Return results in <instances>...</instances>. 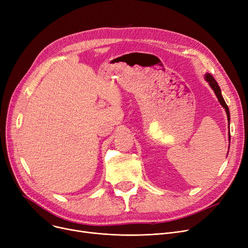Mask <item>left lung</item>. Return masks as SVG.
Instances as JSON below:
<instances>
[{
  "label": "left lung",
  "mask_w": 248,
  "mask_h": 248,
  "mask_svg": "<svg viewBox=\"0 0 248 248\" xmlns=\"http://www.w3.org/2000/svg\"><path fill=\"white\" fill-rule=\"evenodd\" d=\"M205 77H206V80H207L208 82H209L210 86H211L212 89L214 90V93H215V94H216V96H217L219 102L221 103V106H222V107L225 108V111H226V114H227V120H228V123H229V122H230L229 108H228L226 102L224 101V99H223V97H222V94H221V90H220V87H219L218 83H217L216 80L214 79V77H213L211 74H209V73L206 74ZM229 139H230V135H229Z\"/></svg>",
  "instance_id": "obj_1"
}]
</instances>
